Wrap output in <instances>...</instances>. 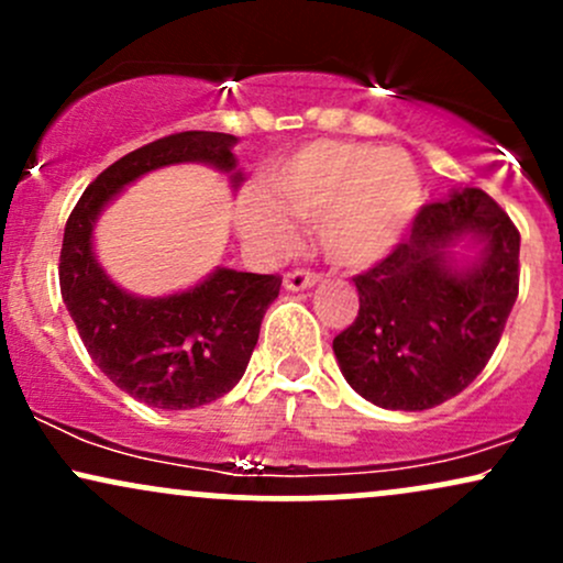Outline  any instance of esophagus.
Here are the masks:
<instances>
[{"mask_svg": "<svg viewBox=\"0 0 563 563\" xmlns=\"http://www.w3.org/2000/svg\"><path fill=\"white\" fill-rule=\"evenodd\" d=\"M320 283V275L318 273H309V269H294V273H288L283 277V286L288 290H303V288H312Z\"/></svg>", "mask_w": 563, "mask_h": 563, "instance_id": "obj_1", "label": "esophagus"}]
</instances>
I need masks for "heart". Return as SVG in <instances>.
<instances>
[{
    "label": "heart",
    "mask_w": 563,
    "mask_h": 563,
    "mask_svg": "<svg viewBox=\"0 0 563 563\" xmlns=\"http://www.w3.org/2000/svg\"><path fill=\"white\" fill-rule=\"evenodd\" d=\"M267 191L238 200V228L256 249L277 254L296 241V224H318L328 262L365 269L391 254L416 222L421 174L402 151L363 142L318 140L269 172Z\"/></svg>",
    "instance_id": "heart-1"
}]
</instances>
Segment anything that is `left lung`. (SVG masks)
Instances as JSON below:
<instances>
[{
    "label": "left lung",
    "instance_id": "left-lung-1",
    "mask_svg": "<svg viewBox=\"0 0 563 563\" xmlns=\"http://www.w3.org/2000/svg\"><path fill=\"white\" fill-rule=\"evenodd\" d=\"M519 241L476 187L423 206L410 238L354 277L360 312L333 339L349 386L386 410H429L466 389L519 296ZM457 242H479L481 260L457 268Z\"/></svg>",
    "mask_w": 563,
    "mask_h": 563
}]
</instances>
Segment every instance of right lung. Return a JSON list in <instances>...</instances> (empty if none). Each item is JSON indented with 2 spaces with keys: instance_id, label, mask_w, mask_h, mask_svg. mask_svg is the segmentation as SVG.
<instances>
[{
  "instance_id": "right-lung-1",
  "label": "right lung",
  "mask_w": 563,
  "mask_h": 563,
  "mask_svg": "<svg viewBox=\"0 0 563 563\" xmlns=\"http://www.w3.org/2000/svg\"><path fill=\"white\" fill-rule=\"evenodd\" d=\"M235 142L222 132H179L126 153L84 190L63 235L60 294L89 357L121 391L158 410L214 402L243 378L283 277L219 267L198 286L142 299L95 260V222L126 185L172 164H209L238 187Z\"/></svg>"
}]
</instances>
